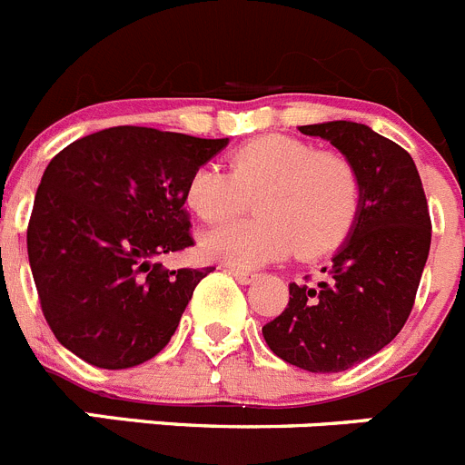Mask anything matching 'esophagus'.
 I'll return each instance as SVG.
<instances>
[{
    "mask_svg": "<svg viewBox=\"0 0 465 465\" xmlns=\"http://www.w3.org/2000/svg\"><path fill=\"white\" fill-rule=\"evenodd\" d=\"M229 272H232V275L236 277V282H241V284H252V282L257 280V275H254V272L238 271V268H229Z\"/></svg>",
    "mask_w": 465,
    "mask_h": 465,
    "instance_id": "esophagus-1",
    "label": "esophagus"
}]
</instances>
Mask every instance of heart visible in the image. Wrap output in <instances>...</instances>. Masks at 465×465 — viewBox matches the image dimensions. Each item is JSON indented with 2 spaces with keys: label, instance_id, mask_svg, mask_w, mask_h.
<instances>
[{
  "label": "heart",
  "instance_id": "1",
  "mask_svg": "<svg viewBox=\"0 0 465 465\" xmlns=\"http://www.w3.org/2000/svg\"><path fill=\"white\" fill-rule=\"evenodd\" d=\"M227 163L229 172L203 164L190 173L185 206L203 223H223L257 197V220L203 233V257L250 271L293 250L302 259L325 257L349 238L362 183L346 155L286 134H263L233 149Z\"/></svg>",
  "mask_w": 465,
  "mask_h": 465
}]
</instances>
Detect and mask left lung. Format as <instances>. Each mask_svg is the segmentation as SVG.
<instances>
[{"label": "left lung", "instance_id": "left-lung-1", "mask_svg": "<svg viewBox=\"0 0 465 465\" xmlns=\"http://www.w3.org/2000/svg\"><path fill=\"white\" fill-rule=\"evenodd\" d=\"M301 133L331 142L355 164L362 197L328 280L289 284V305L262 332L284 362L332 374L399 335L429 257L431 218L418 167L392 140L353 121L301 125Z\"/></svg>", "mask_w": 465, "mask_h": 465}]
</instances>
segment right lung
<instances>
[{
  "mask_svg": "<svg viewBox=\"0 0 465 465\" xmlns=\"http://www.w3.org/2000/svg\"><path fill=\"white\" fill-rule=\"evenodd\" d=\"M227 144L116 125L50 160L27 252L43 316L71 353L128 370L167 346L211 268L167 271L158 259L193 245L185 183Z\"/></svg>",
  "mask_w": 465,
  "mask_h": 465,
  "instance_id": "right-lung-1",
  "label": "right lung"
}]
</instances>
